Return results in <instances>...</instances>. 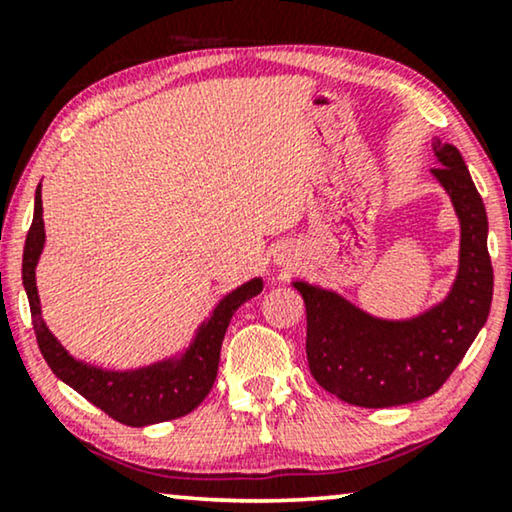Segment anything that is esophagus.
Segmentation results:
<instances>
[{
	"label": "esophagus",
	"instance_id": "obj_1",
	"mask_svg": "<svg viewBox=\"0 0 512 512\" xmlns=\"http://www.w3.org/2000/svg\"><path fill=\"white\" fill-rule=\"evenodd\" d=\"M277 265H284V268H289V265H293V256H291L289 249L282 251V254H277Z\"/></svg>",
	"mask_w": 512,
	"mask_h": 512
}]
</instances>
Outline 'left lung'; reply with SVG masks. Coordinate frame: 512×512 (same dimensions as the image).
Masks as SVG:
<instances>
[{"label": "left lung", "mask_w": 512, "mask_h": 512, "mask_svg": "<svg viewBox=\"0 0 512 512\" xmlns=\"http://www.w3.org/2000/svg\"><path fill=\"white\" fill-rule=\"evenodd\" d=\"M431 174L459 216V270L450 293L412 319H377L340 293L293 282L305 300L307 363L321 387L359 408L422 401L443 387L464 359L492 307L494 270L487 212L457 146L433 142Z\"/></svg>", "instance_id": "left-lung-1"}]
</instances>
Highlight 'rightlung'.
Segmentation results:
<instances>
[{
    "mask_svg": "<svg viewBox=\"0 0 512 512\" xmlns=\"http://www.w3.org/2000/svg\"><path fill=\"white\" fill-rule=\"evenodd\" d=\"M41 214H44V207H41L39 184L37 195H34V219L23 249V286L27 300H30L32 326L37 333L39 349L53 373L102 412H107L111 419L128 426L167 422V419L184 417L198 408L216 380L221 342L230 319L237 307L263 291V279H249L247 284L237 286L235 291L219 300L212 317L202 321L193 342L181 356H172V359L137 370H102L88 366V363L76 361L41 319L37 279H34V268H37L46 242Z\"/></svg>",
    "mask_w": 512,
    "mask_h": 512,
    "instance_id": "right-lung-1",
    "label": "right lung"
}]
</instances>
